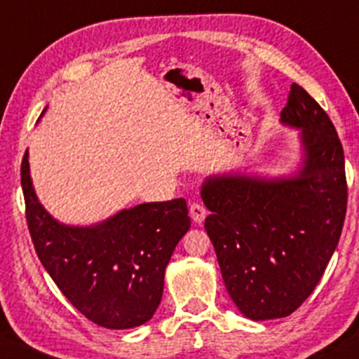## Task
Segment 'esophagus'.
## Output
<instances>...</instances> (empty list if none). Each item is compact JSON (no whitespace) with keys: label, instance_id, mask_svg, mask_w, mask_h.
I'll list each match as a JSON object with an SVG mask.
<instances>
[{"label":"esophagus","instance_id":"1","mask_svg":"<svg viewBox=\"0 0 359 359\" xmlns=\"http://www.w3.org/2000/svg\"><path fill=\"white\" fill-rule=\"evenodd\" d=\"M189 212H191V218L194 219L196 223H203L204 218H206V215H208L206 208L199 203H192L191 208H189Z\"/></svg>","mask_w":359,"mask_h":359}]
</instances>
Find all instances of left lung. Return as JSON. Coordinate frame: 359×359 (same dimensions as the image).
<instances>
[{"label": "left lung", "mask_w": 359, "mask_h": 359, "mask_svg": "<svg viewBox=\"0 0 359 359\" xmlns=\"http://www.w3.org/2000/svg\"><path fill=\"white\" fill-rule=\"evenodd\" d=\"M281 122L302 129L305 161L297 175L211 177L201 191L224 286L252 320L288 317L312 294L348 208L344 149L325 110L293 83Z\"/></svg>", "instance_id": "1"}]
</instances>
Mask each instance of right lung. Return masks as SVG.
Listing matches in <instances>:
<instances>
[{
	"instance_id": "1",
	"label": "right lung",
	"mask_w": 359,
	"mask_h": 359,
	"mask_svg": "<svg viewBox=\"0 0 359 359\" xmlns=\"http://www.w3.org/2000/svg\"><path fill=\"white\" fill-rule=\"evenodd\" d=\"M20 175L35 252L71 305L105 329L148 322L172 252L191 228L186 199L137 204L95 226H68L39 203L27 151Z\"/></svg>"
}]
</instances>
